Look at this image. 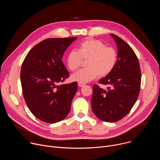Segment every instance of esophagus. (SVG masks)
Segmentation results:
<instances>
[{
    "label": "esophagus",
    "instance_id": "obj_1",
    "mask_svg": "<svg viewBox=\"0 0 160 160\" xmlns=\"http://www.w3.org/2000/svg\"><path fill=\"white\" fill-rule=\"evenodd\" d=\"M78 85L80 87H82L85 85V83H78Z\"/></svg>",
    "mask_w": 160,
    "mask_h": 160
}]
</instances>
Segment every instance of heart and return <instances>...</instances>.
<instances>
[{
    "mask_svg": "<svg viewBox=\"0 0 160 160\" xmlns=\"http://www.w3.org/2000/svg\"><path fill=\"white\" fill-rule=\"evenodd\" d=\"M87 68L73 74L71 78L78 83H87L98 75L105 77L115 68L118 61V53L112 47H106L102 42L88 39L81 42L78 51L72 50L68 53L66 63L69 69L75 72L86 61Z\"/></svg>",
    "mask_w": 160,
    "mask_h": 160,
    "instance_id": "heart-1",
    "label": "heart"
}]
</instances>
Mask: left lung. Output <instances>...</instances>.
Segmentation results:
<instances>
[{"instance_id":"8db88e82","label":"left lung","mask_w":160,"mask_h":160,"mask_svg":"<svg viewBox=\"0 0 160 160\" xmlns=\"http://www.w3.org/2000/svg\"><path fill=\"white\" fill-rule=\"evenodd\" d=\"M118 48V61L113 70L99 83L108 90L93 85L91 106L94 115L106 122H116L125 117L138 100L141 72L138 57L130 45L116 35L110 34Z\"/></svg>"}]
</instances>
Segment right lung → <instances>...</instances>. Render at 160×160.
<instances>
[{
	"instance_id": "add662e5",
	"label": "right lung",
	"mask_w": 160,
	"mask_h": 160,
	"mask_svg": "<svg viewBox=\"0 0 160 160\" xmlns=\"http://www.w3.org/2000/svg\"><path fill=\"white\" fill-rule=\"evenodd\" d=\"M77 37L50 38L35 46L22 64L20 80L28 108L38 119L54 123L70 112L77 82L59 85L69 77L62 62L64 51Z\"/></svg>"
}]
</instances>
